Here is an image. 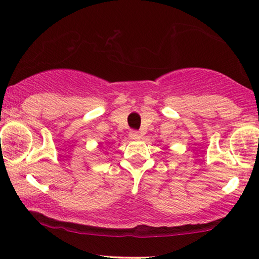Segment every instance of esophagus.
<instances>
[{
  "label": "esophagus",
  "mask_w": 259,
  "mask_h": 259,
  "mask_svg": "<svg viewBox=\"0 0 259 259\" xmlns=\"http://www.w3.org/2000/svg\"><path fill=\"white\" fill-rule=\"evenodd\" d=\"M129 137L131 138V140H141L142 135L138 133V131H130Z\"/></svg>",
  "instance_id": "obj_1"
}]
</instances>
